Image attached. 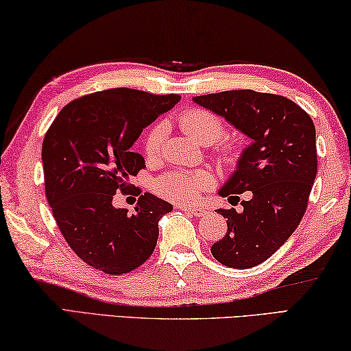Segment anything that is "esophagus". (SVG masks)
<instances>
[{"instance_id": "34e87169", "label": "esophagus", "mask_w": 351, "mask_h": 351, "mask_svg": "<svg viewBox=\"0 0 351 351\" xmlns=\"http://www.w3.org/2000/svg\"><path fill=\"white\" fill-rule=\"evenodd\" d=\"M177 208H179V210H182V211L191 213V214H194V216H197V217H204V216H206V214H208V210H206V208H202V206L179 205V206H177Z\"/></svg>"}]
</instances>
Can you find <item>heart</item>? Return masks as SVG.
I'll list each match as a JSON object with an SVG mask.
<instances>
[{"label":"heart","instance_id":"obj_1","mask_svg":"<svg viewBox=\"0 0 351 351\" xmlns=\"http://www.w3.org/2000/svg\"><path fill=\"white\" fill-rule=\"evenodd\" d=\"M179 123L183 131L200 145L214 143L225 132L223 120L206 108L186 109L185 112L180 114ZM166 135H168V128L163 121L156 123L149 129L143 141V149L147 160H157L160 157ZM216 154L220 165L232 168L241 160L242 149L234 141H226L217 147ZM213 183V177L205 171L174 169L158 177L154 183V189L160 197L166 200L176 202V204H191L199 197L202 191L210 189Z\"/></svg>","mask_w":351,"mask_h":351}]
</instances>
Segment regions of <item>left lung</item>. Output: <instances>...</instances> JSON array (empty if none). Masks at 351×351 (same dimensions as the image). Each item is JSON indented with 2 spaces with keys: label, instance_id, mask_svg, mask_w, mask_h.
Masks as SVG:
<instances>
[{
  "label": "left lung",
  "instance_id": "left-lung-1",
  "mask_svg": "<svg viewBox=\"0 0 351 351\" xmlns=\"http://www.w3.org/2000/svg\"><path fill=\"white\" fill-rule=\"evenodd\" d=\"M253 140L237 171L219 194L241 200L243 210L220 208L228 225L211 253L230 268H253L271 257L298 228L316 179V129L311 117L290 98L250 89L194 97Z\"/></svg>",
  "mask_w": 351,
  "mask_h": 351
}]
</instances>
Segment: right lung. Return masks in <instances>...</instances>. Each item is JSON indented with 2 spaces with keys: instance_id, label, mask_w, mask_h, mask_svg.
<instances>
[{
  "instance_id": "add662e5",
  "label": "right lung",
  "mask_w": 351,
  "mask_h": 351,
  "mask_svg": "<svg viewBox=\"0 0 351 351\" xmlns=\"http://www.w3.org/2000/svg\"><path fill=\"white\" fill-rule=\"evenodd\" d=\"M179 100L106 89L66 104L47 129L41 151L47 202L67 245L95 269L134 271L156 250L158 220L172 205L145 193L129 214L112 200L117 193L132 194L128 179L145 168L143 157L131 151L134 141Z\"/></svg>"
}]
</instances>
